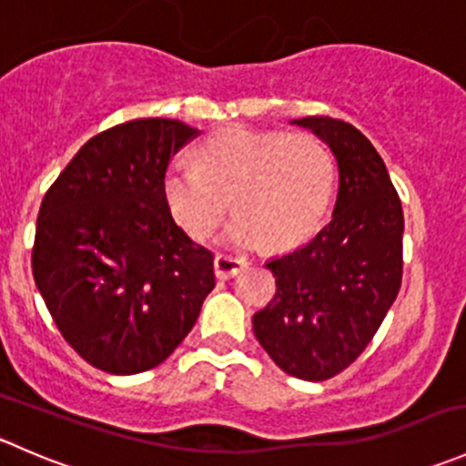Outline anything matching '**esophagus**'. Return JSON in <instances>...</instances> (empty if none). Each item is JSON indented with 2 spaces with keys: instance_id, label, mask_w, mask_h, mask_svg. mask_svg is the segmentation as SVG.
I'll return each mask as SVG.
<instances>
[{
  "instance_id": "1",
  "label": "esophagus",
  "mask_w": 466,
  "mask_h": 466,
  "mask_svg": "<svg viewBox=\"0 0 466 466\" xmlns=\"http://www.w3.org/2000/svg\"><path fill=\"white\" fill-rule=\"evenodd\" d=\"M214 266H216V275H218L220 279H229V277L238 275L248 263L232 255H216Z\"/></svg>"
}]
</instances>
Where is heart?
<instances>
[{
	"instance_id": "1",
	"label": "heart",
	"mask_w": 466,
	"mask_h": 466,
	"mask_svg": "<svg viewBox=\"0 0 466 466\" xmlns=\"http://www.w3.org/2000/svg\"><path fill=\"white\" fill-rule=\"evenodd\" d=\"M196 157L171 164L162 191L177 225L198 241L218 229L234 203L238 216L223 246L293 248L318 232L331 205L333 157L313 135L229 126L209 135Z\"/></svg>"
}]
</instances>
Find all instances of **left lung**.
Wrapping results in <instances>:
<instances>
[{"instance_id":"1","label":"left lung","mask_w":466,"mask_h":466,"mask_svg":"<svg viewBox=\"0 0 466 466\" xmlns=\"http://www.w3.org/2000/svg\"><path fill=\"white\" fill-rule=\"evenodd\" d=\"M331 148L338 196L331 220L293 252L266 263L275 298L252 316L277 368L324 380L354 363L397 299L403 275V209L372 142L340 119H293Z\"/></svg>"}]
</instances>
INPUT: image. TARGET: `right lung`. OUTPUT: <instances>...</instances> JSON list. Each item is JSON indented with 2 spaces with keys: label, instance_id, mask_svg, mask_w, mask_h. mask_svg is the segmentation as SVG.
Wrapping results in <instances>:
<instances>
[{
  "label": "right lung",
  "instance_id": "right-lung-1",
  "mask_svg": "<svg viewBox=\"0 0 466 466\" xmlns=\"http://www.w3.org/2000/svg\"><path fill=\"white\" fill-rule=\"evenodd\" d=\"M196 133L176 119L115 126L42 198L33 279L65 340L103 372L164 363L216 286L214 255L173 220L162 191L168 159Z\"/></svg>",
  "mask_w": 466,
  "mask_h": 466
}]
</instances>
